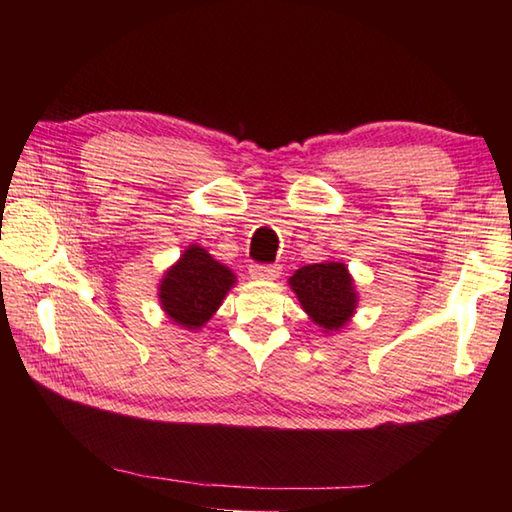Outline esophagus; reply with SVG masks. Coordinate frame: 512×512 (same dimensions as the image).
I'll return each instance as SVG.
<instances>
[{"label":"esophagus","mask_w":512,"mask_h":512,"mask_svg":"<svg viewBox=\"0 0 512 512\" xmlns=\"http://www.w3.org/2000/svg\"><path fill=\"white\" fill-rule=\"evenodd\" d=\"M250 279L255 281H275L281 275L279 266H250Z\"/></svg>","instance_id":"esophagus-1"}]
</instances>
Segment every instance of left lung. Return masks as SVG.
<instances>
[{
    "label": "left lung",
    "instance_id": "obj_1",
    "mask_svg": "<svg viewBox=\"0 0 512 512\" xmlns=\"http://www.w3.org/2000/svg\"><path fill=\"white\" fill-rule=\"evenodd\" d=\"M288 286L297 295L303 312L325 334L339 332L356 314L358 292L354 277L336 259L301 266L288 279Z\"/></svg>",
    "mask_w": 512,
    "mask_h": 512
}]
</instances>
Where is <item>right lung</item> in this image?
Instances as JSON below:
<instances>
[{
  "mask_svg": "<svg viewBox=\"0 0 512 512\" xmlns=\"http://www.w3.org/2000/svg\"><path fill=\"white\" fill-rule=\"evenodd\" d=\"M237 277L209 250L189 244L176 264H171L158 284V301L167 319L184 330L204 328L222 306Z\"/></svg>",
  "mask_w": 512,
  "mask_h": 512,
  "instance_id": "1",
  "label": "right lung"
}]
</instances>
